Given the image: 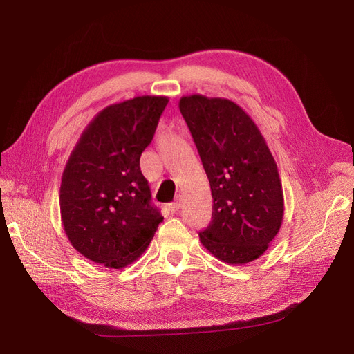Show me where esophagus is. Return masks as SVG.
I'll use <instances>...</instances> for the list:
<instances>
[{"mask_svg": "<svg viewBox=\"0 0 354 354\" xmlns=\"http://www.w3.org/2000/svg\"><path fill=\"white\" fill-rule=\"evenodd\" d=\"M180 207H182V201H180V198H176V199L171 203V205H169V209H171L172 212H175V211H179Z\"/></svg>", "mask_w": 354, "mask_h": 354, "instance_id": "34e87169", "label": "esophagus"}]
</instances>
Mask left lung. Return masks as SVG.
Wrapping results in <instances>:
<instances>
[{"instance_id":"obj_1","label":"left lung","mask_w":354,"mask_h":354,"mask_svg":"<svg viewBox=\"0 0 354 354\" xmlns=\"http://www.w3.org/2000/svg\"><path fill=\"white\" fill-rule=\"evenodd\" d=\"M179 110L214 199L201 243L227 264L251 263L267 251L284 215L281 180L267 142L254 120L228 99L183 96Z\"/></svg>"}]
</instances>
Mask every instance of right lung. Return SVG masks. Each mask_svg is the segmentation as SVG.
Instances as JSON below:
<instances>
[{
    "instance_id": "obj_1",
    "label": "right lung",
    "mask_w": 354,
    "mask_h": 354,
    "mask_svg": "<svg viewBox=\"0 0 354 354\" xmlns=\"http://www.w3.org/2000/svg\"><path fill=\"white\" fill-rule=\"evenodd\" d=\"M166 96H138L95 116L66 163L60 212L70 244L90 261L123 268L143 254L163 221L139 160Z\"/></svg>"
}]
</instances>
